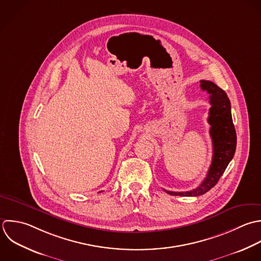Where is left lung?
Instances as JSON below:
<instances>
[{"instance_id":"obj_1","label":"left lung","mask_w":261,"mask_h":261,"mask_svg":"<svg viewBox=\"0 0 261 261\" xmlns=\"http://www.w3.org/2000/svg\"><path fill=\"white\" fill-rule=\"evenodd\" d=\"M200 87L210 93V102L212 105L207 119L211 125L210 134L214 147L212 165L206 178L197 188L186 192L165 190L171 195L199 196L210 191L219 182L236 151L237 135L232 119L231 102L227 93L208 80H200Z\"/></svg>"}]
</instances>
